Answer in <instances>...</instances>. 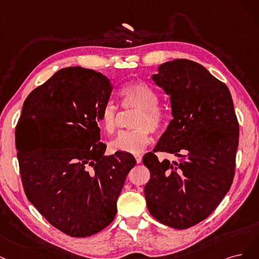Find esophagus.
I'll list each match as a JSON object with an SVG mask.
<instances>
[{
  "instance_id": "34e87169",
  "label": "esophagus",
  "mask_w": 259,
  "mask_h": 259,
  "mask_svg": "<svg viewBox=\"0 0 259 259\" xmlns=\"http://www.w3.org/2000/svg\"><path fill=\"white\" fill-rule=\"evenodd\" d=\"M135 158H136V161H137L138 163H140V162L142 161V155L137 154V155H135Z\"/></svg>"
}]
</instances>
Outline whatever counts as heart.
<instances>
[{
    "mask_svg": "<svg viewBox=\"0 0 259 259\" xmlns=\"http://www.w3.org/2000/svg\"><path fill=\"white\" fill-rule=\"evenodd\" d=\"M119 98L124 110H137L132 120L135 129L121 132L111 143V149L114 152L141 153L152 142V131L158 133L163 129L166 114L157 104L155 90L144 82L133 81L124 85L119 91ZM100 124L106 135H115L119 126L118 107L113 103L105 104L100 113Z\"/></svg>",
    "mask_w": 259,
    "mask_h": 259,
    "instance_id": "b5f03b06",
    "label": "heart"
}]
</instances>
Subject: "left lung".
<instances>
[{"label":"left lung","instance_id":"obj_1","mask_svg":"<svg viewBox=\"0 0 259 259\" xmlns=\"http://www.w3.org/2000/svg\"><path fill=\"white\" fill-rule=\"evenodd\" d=\"M153 80L170 96L173 119L143 157L151 173L144 187L147 208L161 224L187 229L205 220L230 189L239 122L228 87L201 64L165 62ZM157 151L180 160L159 162Z\"/></svg>","mask_w":259,"mask_h":259}]
</instances>
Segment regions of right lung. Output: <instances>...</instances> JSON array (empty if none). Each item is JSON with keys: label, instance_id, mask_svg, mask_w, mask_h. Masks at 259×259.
<instances>
[{"label": "right lung", "instance_id": "add662e5", "mask_svg": "<svg viewBox=\"0 0 259 259\" xmlns=\"http://www.w3.org/2000/svg\"><path fill=\"white\" fill-rule=\"evenodd\" d=\"M112 89L101 73L61 69L28 96L16 128L24 193L70 237L93 236L113 222L124 180L137 163L128 153L104 156L98 123Z\"/></svg>", "mask_w": 259, "mask_h": 259}]
</instances>
